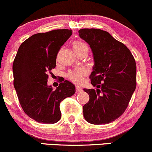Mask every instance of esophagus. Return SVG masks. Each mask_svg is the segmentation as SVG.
Segmentation results:
<instances>
[{"label":"esophagus","mask_w":152,"mask_h":152,"mask_svg":"<svg viewBox=\"0 0 152 152\" xmlns=\"http://www.w3.org/2000/svg\"><path fill=\"white\" fill-rule=\"evenodd\" d=\"M75 90H76V92H77V93L83 91V89L81 88L80 87V86H77L76 87H75Z\"/></svg>","instance_id":"obj_1"}]
</instances>
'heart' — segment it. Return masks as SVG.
I'll list each match as a JSON object with an SVG mask.
<instances>
[{"mask_svg":"<svg viewBox=\"0 0 152 152\" xmlns=\"http://www.w3.org/2000/svg\"><path fill=\"white\" fill-rule=\"evenodd\" d=\"M72 48L77 54L82 52H88V45L85 42L81 40H75L72 43ZM84 75V71L82 69H76L70 71L67 74V77L71 81L75 83H80L83 81V76Z\"/></svg>","mask_w":152,"mask_h":152,"instance_id":"b5f03b06","label":"heart"}]
</instances>
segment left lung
Masks as SVG:
<instances>
[{"label":"left lung","mask_w":152,"mask_h":152,"mask_svg":"<svg viewBox=\"0 0 152 152\" xmlns=\"http://www.w3.org/2000/svg\"><path fill=\"white\" fill-rule=\"evenodd\" d=\"M79 35L91 46L95 65L90 75L98 89H84L89 101L83 106L86 121L108 124L121 116L136 88V64L128 47L100 29H80Z\"/></svg>","instance_id":"8db88e82"}]
</instances>
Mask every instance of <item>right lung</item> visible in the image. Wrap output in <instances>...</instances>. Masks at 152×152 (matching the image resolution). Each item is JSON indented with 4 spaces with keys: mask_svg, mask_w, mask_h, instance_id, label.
<instances>
[{
    "mask_svg": "<svg viewBox=\"0 0 152 152\" xmlns=\"http://www.w3.org/2000/svg\"><path fill=\"white\" fill-rule=\"evenodd\" d=\"M72 34L68 29L35 34L21 44L14 60V86L21 107L40 123L58 122L61 117L60 103L75 93V86L68 80L56 90L47 85L58 50Z\"/></svg>",
    "mask_w": 152,
    "mask_h": 152,
    "instance_id": "right-lung-1",
    "label": "right lung"
}]
</instances>
